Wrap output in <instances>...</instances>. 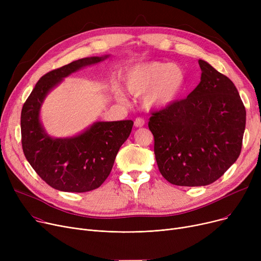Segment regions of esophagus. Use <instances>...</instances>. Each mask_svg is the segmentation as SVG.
<instances>
[{
  "mask_svg": "<svg viewBox=\"0 0 261 261\" xmlns=\"http://www.w3.org/2000/svg\"><path fill=\"white\" fill-rule=\"evenodd\" d=\"M144 125H145V120H144L143 118H140V117H139V118H136V119L134 120V126H135V127L139 128V127H143Z\"/></svg>",
  "mask_w": 261,
  "mask_h": 261,
  "instance_id": "34e87169",
  "label": "esophagus"
}]
</instances>
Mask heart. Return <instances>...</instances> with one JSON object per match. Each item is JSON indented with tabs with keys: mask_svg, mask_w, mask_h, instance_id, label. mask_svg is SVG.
I'll list each match as a JSON object with an SVG mask.
<instances>
[{
	"mask_svg": "<svg viewBox=\"0 0 261 261\" xmlns=\"http://www.w3.org/2000/svg\"><path fill=\"white\" fill-rule=\"evenodd\" d=\"M187 76L180 65L150 61L136 64L123 76V86L133 96L144 95L147 109L158 110L173 103L184 91ZM116 99L125 101V95L116 91Z\"/></svg>",
	"mask_w": 261,
	"mask_h": 261,
	"instance_id": "b5f03b06",
	"label": "heart"
}]
</instances>
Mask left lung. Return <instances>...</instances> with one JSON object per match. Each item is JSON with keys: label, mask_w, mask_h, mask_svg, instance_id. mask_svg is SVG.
I'll use <instances>...</instances> for the list:
<instances>
[{"label": "left lung", "mask_w": 261, "mask_h": 261, "mask_svg": "<svg viewBox=\"0 0 261 261\" xmlns=\"http://www.w3.org/2000/svg\"><path fill=\"white\" fill-rule=\"evenodd\" d=\"M201 81L187 98L153 112L148 127L154 136L160 172L179 186L214 183L241 152L245 108L232 81L199 60Z\"/></svg>", "instance_id": "obj_1"}]
</instances>
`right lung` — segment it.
Returning <instances> with one entry per match:
<instances>
[{
  "label": "right lung",
  "instance_id": "right-lung-1",
  "mask_svg": "<svg viewBox=\"0 0 261 261\" xmlns=\"http://www.w3.org/2000/svg\"><path fill=\"white\" fill-rule=\"evenodd\" d=\"M108 57L82 58L50 71L39 79L22 108L24 155L41 179L57 190L86 193L98 188L111 172L120 146L131 133L132 120L96 121L75 136L55 139L40 120L46 95L63 78Z\"/></svg>",
  "mask_w": 261,
  "mask_h": 261
}]
</instances>
